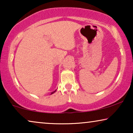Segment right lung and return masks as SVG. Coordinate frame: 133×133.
Instances as JSON below:
<instances>
[{"label":"right lung","mask_w":133,"mask_h":133,"mask_svg":"<svg viewBox=\"0 0 133 133\" xmlns=\"http://www.w3.org/2000/svg\"><path fill=\"white\" fill-rule=\"evenodd\" d=\"M56 91V90H55V91H53V92H51V94H53V93H54V92H55V91Z\"/></svg>","instance_id":"1"}]
</instances>
